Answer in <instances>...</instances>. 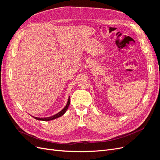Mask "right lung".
Segmentation results:
<instances>
[{
    "label": "right lung",
    "mask_w": 160,
    "mask_h": 160,
    "mask_svg": "<svg viewBox=\"0 0 160 160\" xmlns=\"http://www.w3.org/2000/svg\"><path fill=\"white\" fill-rule=\"evenodd\" d=\"M69 104H70V97L69 98V99H68V101H67V105H66V106L65 107L63 108V109H62L60 112H59L58 113H57V114H55V115H52V116H51V117H49V118H37V117H32L35 118V119H37V120H41V121H50V120H52V119H57V118H59V117H61V116H62V115H63L66 111H67V109H68V108H69Z\"/></svg>",
    "instance_id": "1"
}]
</instances>
